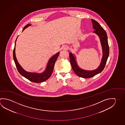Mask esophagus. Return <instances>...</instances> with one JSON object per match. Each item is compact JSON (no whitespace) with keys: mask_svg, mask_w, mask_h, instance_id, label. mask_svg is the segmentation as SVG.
<instances>
[{"mask_svg":"<svg viewBox=\"0 0 125 125\" xmlns=\"http://www.w3.org/2000/svg\"><path fill=\"white\" fill-rule=\"evenodd\" d=\"M68 46H63V49H65V50H68Z\"/></svg>","mask_w":125,"mask_h":125,"instance_id":"obj_1","label":"esophagus"}]
</instances>
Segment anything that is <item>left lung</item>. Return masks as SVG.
I'll use <instances>...</instances> for the list:
<instances>
[{
  "mask_svg": "<svg viewBox=\"0 0 125 125\" xmlns=\"http://www.w3.org/2000/svg\"><path fill=\"white\" fill-rule=\"evenodd\" d=\"M91 21L93 28L95 29L94 32L100 38L103 51V57L98 68L93 71H87L82 69L78 65L76 62L75 57L74 56L72 53H69L70 63L73 71L78 76L86 79L94 76L96 74L101 73L104 70L109 53V48L108 44L107 33L103 28L101 26V25L96 21L93 19H91Z\"/></svg>",
  "mask_w": 125,
  "mask_h": 125,
  "instance_id": "obj_1",
  "label": "left lung"
}]
</instances>
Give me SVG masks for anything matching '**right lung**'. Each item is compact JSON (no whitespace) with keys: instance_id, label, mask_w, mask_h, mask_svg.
<instances>
[{"instance_id":"obj_1","label":"right lung","mask_w":125,"mask_h":125,"mask_svg":"<svg viewBox=\"0 0 125 125\" xmlns=\"http://www.w3.org/2000/svg\"><path fill=\"white\" fill-rule=\"evenodd\" d=\"M31 24H27L24 27L22 31H24L25 29L31 25ZM17 38L16 39L15 43V46L13 49V58L14 61L15 63L16 66L18 69V72L20 74L24 77L25 78L29 79V80L35 83H40L44 81H46L51 77L53 72V69L54 68L55 62L57 59V57L59 55L60 52L57 53L55 55H53L49 60L47 65L46 66V70L44 72L41 73H31L27 72L20 65V64L18 62L15 56V45L16 42Z\"/></svg>"}]
</instances>
